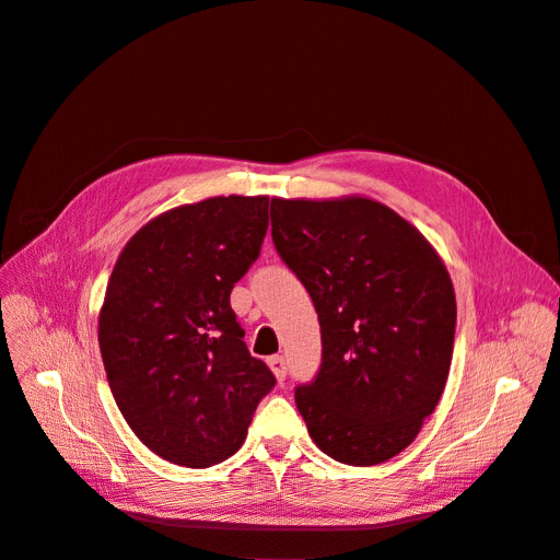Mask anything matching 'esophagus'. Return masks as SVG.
Masks as SVG:
<instances>
[{
    "label": "esophagus",
    "instance_id": "34e87169",
    "mask_svg": "<svg viewBox=\"0 0 560 560\" xmlns=\"http://www.w3.org/2000/svg\"><path fill=\"white\" fill-rule=\"evenodd\" d=\"M268 366L273 369V374L278 378V383H282L287 378V364L282 354H273V358H268Z\"/></svg>",
    "mask_w": 560,
    "mask_h": 560
}]
</instances>
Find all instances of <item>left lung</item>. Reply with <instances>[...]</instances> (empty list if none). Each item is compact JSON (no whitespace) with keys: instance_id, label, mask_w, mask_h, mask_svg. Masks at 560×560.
<instances>
[{"instance_id":"left-lung-1","label":"left lung","mask_w":560,"mask_h":560,"mask_svg":"<svg viewBox=\"0 0 560 560\" xmlns=\"http://www.w3.org/2000/svg\"><path fill=\"white\" fill-rule=\"evenodd\" d=\"M280 259L319 319L322 364L294 399L322 453L354 467L409 446L446 387L455 292L444 261L383 202L270 200Z\"/></svg>"}]
</instances>
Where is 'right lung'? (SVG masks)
Instances as JSON below:
<instances>
[{"label": "right lung", "instance_id": "add662e5", "mask_svg": "<svg viewBox=\"0 0 560 560\" xmlns=\"http://www.w3.org/2000/svg\"><path fill=\"white\" fill-rule=\"evenodd\" d=\"M266 229V196H217L151 219L118 254L100 352L118 411L167 463L226 460L276 385L231 308Z\"/></svg>", "mask_w": 560, "mask_h": 560}]
</instances>
